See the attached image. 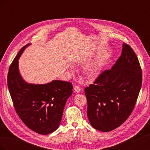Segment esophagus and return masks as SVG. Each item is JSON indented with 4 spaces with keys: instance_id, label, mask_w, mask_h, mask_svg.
Masks as SVG:
<instances>
[{
    "instance_id": "esophagus-1",
    "label": "esophagus",
    "mask_w": 150,
    "mask_h": 150,
    "mask_svg": "<svg viewBox=\"0 0 150 150\" xmlns=\"http://www.w3.org/2000/svg\"><path fill=\"white\" fill-rule=\"evenodd\" d=\"M74 90H75V91L76 92V93H79L80 91H81V88L79 87V86H74Z\"/></svg>"
}]
</instances>
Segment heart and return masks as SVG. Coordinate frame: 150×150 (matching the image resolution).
Listing matches in <instances>:
<instances>
[{
    "label": "heart",
    "instance_id": "1",
    "mask_svg": "<svg viewBox=\"0 0 150 150\" xmlns=\"http://www.w3.org/2000/svg\"><path fill=\"white\" fill-rule=\"evenodd\" d=\"M99 71H100V69L99 66L94 65L86 68L84 71V74L86 78L91 79H94L98 76Z\"/></svg>",
    "mask_w": 150,
    "mask_h": 150
}]
</instances>
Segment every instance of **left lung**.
Returning <instances> with one entry per match:
<instances>
[{
  "instance_id": "1",
  "label": "left lung",
  "mask_w": 150,
  "mask_h": 150,
  "mask_svg": "<svg viewBox=\"0 0 150 150\" xmlns=\"http://www.w3.org/2000/svg\"><path fill=\"white\" fill-rule=\"evenodd\" d=\"M142 85L138 59L133 49L123 43L121 56L111 69L104 71L84 89L90 124L103 132L121 126L132 112Z\"/></svg>"
}]
</instances>
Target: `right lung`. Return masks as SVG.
Wrapping results in <instances>:
<instances>
[{
  "label": "right lung",
  "instance_id": "obj_1",
  "mask_svg": "<svg viewBox=\"0 0 150 150\" xmlns=\"http://www.w3.org/2000/svg\"><path fill=\"white\" fill-rule=\"evenodd\" d=\"M29 44L20 50L11 64L7 86L15 110L22 122L31 130L46 135L58 128L73 87L70 82L59 80L44 84L26 83L19 73V59Z\"/></svg>",
  "mask_w": 150,
  "mask_h": 150
}]
</instances>
